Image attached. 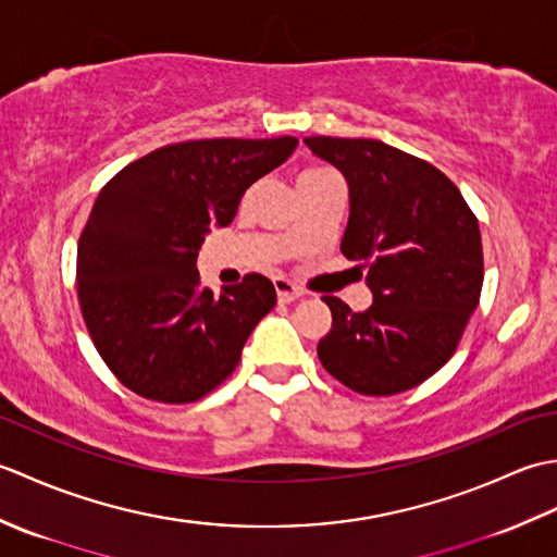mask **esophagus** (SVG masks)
Instances as JSON below:
<instances>
[{"label":"esophagus","mask_w":557,"mask_h":557,"mask_svg":"<svg viewBox=\"0 0 557 557\" xmlns=\"http://www.w3.org/2000/svg\"><path fill=\"white\" fill-rule=\"evenodd\" d=\"M272 285H275L277 299L282 304H292V301H297V299L304 297V292L297 285H294V282H289L285 277H275V280H272Z\"/></svg>","instance_id":"obj_1"}]
</instances>
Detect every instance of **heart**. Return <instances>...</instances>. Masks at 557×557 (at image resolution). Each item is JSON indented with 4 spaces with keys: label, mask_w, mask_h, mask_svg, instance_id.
<instances>
[{
    "label": "heart",
    "mask_w": 557,
    "mask_h": 557,
    "mask_svg": "<svg viewBox=\"0 0 557 557\" xmlns=\"http://www.w3.org/2000/svg\"><path fill=\"white\" fill-rule=\"evenodd\" d=\"M335 172H330L325 168H309L304 170L299 176H297V186L299 184H309V182H318V180H325V176H333Z\"/></svg>",
    "instance_id": "b5f03b06"
}]
</instances>
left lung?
I'll return each instance as SVG.
<instances>
[{
	"mask_svg": "<svg viewBox=\"0 0 557 557\" xmlns=\"http://www.w3.org/2000/svg\"><path fill=\"white\" fill-rule=\"evenodd\" d=\"M304 144L347 180L339 248L369 270L373 294L361 313L323 297L333 327L318 342V359L354 393H405L443 369L476 311L479 220L441 170L383 140L311 136Z\"/></svg>",
	"mask_w": 557,
	"mask_h": 557,
	"instance_id": "left-lung-1",
	"label": "left lung"
}]
</instances>
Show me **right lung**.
<instances>
[{
	"instance_id": "1",
	"label": "right lung",
	"mask_w": 557,
	"mask_h": 557,
	"mask_svg": "<svg viewBox=\"0 0 557 557\" xmlns=\"http://www.w3.org/2000/svg\"><path fill=\"white\" fill-rule=\"evenodd\" d=\"M297 144L186 140L148 152L102 186L78 242V301L102 361L136 395L186 405L236 369L277 294L251 272L215 297L200 285L198 251Z\"/></svg>"
}]
</instances>
